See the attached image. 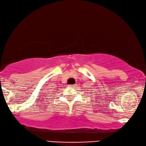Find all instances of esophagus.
<instances>
[{
    "label": "esophagus",
    "instance_id": "1",
    "mask_svg": "<svg viewBox=\"0 0 146 146\" xmlns=\"http://www.w3.org/2000/svg\"><path fill=\"white\" fill-rule=\"evenodd\" d=\"M69 86H75V84H70Z\"/></svg>",
    "mask_w": 146,
    "mask_h": 146
}]
</instances>
